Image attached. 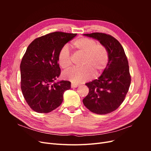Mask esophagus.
Wrapping results in <instances>:
<instances>
[{
  "label": "esophagus",
  "mask_w": 151,
  "mask_h": 151,
  "mask_svg": "<svg viewBox=\"0 0 151 151\" xmlns=\"http://www.w3.org/2000/svg\"><path fill=\"white\" fill-rule=\"evenodd\" d=\"M78 86H79L78 84H74V83H72L71 84V88H76Z\"/></svg>",
  "instance_id": "34e87169"
}]
</instances>
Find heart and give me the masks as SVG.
I'll return each instance as SVG.
<instances>
[{"label":"heart","mask_w":151,"mask_h":151,"mask_svg":"<svg viewBox=\"0 0 151 151\" xmlns=\"http://www.w3.org/2000/svg\"><path fill=\"white\" fill-rule=\"evenodd\" d=\"M72 48L77 53L83 54L84 57L82 68H73L63 72V77L74 84H80L93 78L94 74L98 76L106 67L108 60V53L103 45L98 44L93 39L81 37L74 40L71 43ZM58 61L63 68H67L71 64L69 49L67 45L59 50Z\"/></svg>","instance_id":"b5f03b06"}]
</instances>
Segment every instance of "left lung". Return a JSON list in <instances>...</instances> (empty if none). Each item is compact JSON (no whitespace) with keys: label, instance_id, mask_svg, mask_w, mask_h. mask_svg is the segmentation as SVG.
<instances>
[{"label":"left lung","instance_id":"obj_1","mask_svg":"<svg viewBox=\"0 0 151 151\" xmlns=\"http://www.w3.org/2000/svg\"><path fill=\"white\" fill-rule=\"evenodd\" d=\"M84 35L98 40L108 51L106 68L97 79L86 84L89 91L83 100L91 112L105 115L116 110L129 91L131 83L129 62L122 45L112 36L102 33Z\"/></svg>","mask_w":151,"mask_h":151}]
</instances>
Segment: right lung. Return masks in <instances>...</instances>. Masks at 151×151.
Listing matches in <instances>:
<instances>
[{
	"label": "right lung",
	"mask_w": 151,
	"mask_h": 151,
	"mask_svg": "<svg viewBox=\"0 0 151 151\" xmlns=\"http://www.w3.org/2000/svg\"><path fill=\"white\" fill-rule=\"evenodd\" d=\"M77 34L53 32L36 38L22 58L21 88L26 101L35 111L47 113L62 104L63 93L70 89L67 81H54L60 75L59 50Z\"/></svg>",
	"instance_id": "add662e5"
}]
</instances>
